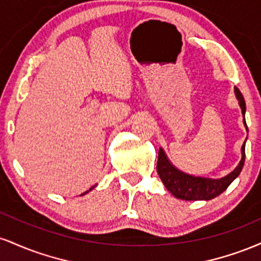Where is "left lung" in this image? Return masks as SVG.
Returning <instances> with one entry per match:
<instances>
[{
	"instance_id": "1",
	"label": "left lung",
	"mask_w": 261,
	"mask_h": 261,
	"mask_svg": "<svg viewBox=\"0 0 261 261\" xmlns=\"http://www.w3.org/2000/svg\"><path fill=\"white\" fill-rule=\"evenodd\" d=\"M236 97L238 99L239 107L242 109L244 119V126L248 131L247 122H245V101L241 91L234 87ZM245 161V141L242 146V160L238 166L236 167L233 172H230L228 175L223 176L220 179H210L202 178V176H194L181 170L176 169L172 163H170L168 157L162 148L158 152V161H157V172L160 175L162 182L164 187L168 189V191L174 195L176 199L187 200H211L222 194L227 188L229 187L230 182L241 174L243 169Z\"/></svg>"
}]
</instances>
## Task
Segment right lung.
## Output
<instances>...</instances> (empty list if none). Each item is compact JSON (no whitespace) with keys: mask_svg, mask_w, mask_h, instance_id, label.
<instances>
[{"mask_svg":"<svg viewBox=\"0 0 261 261\" xmlns=\"http://www.w3.org/2000/svg\"><path fill=\"white\" fill-rule=\"evenodd\" d=\"M93 188H94V187H92V188H91V189H89V190H88V191H91V190H92V189H93ZM88 191H86V193H85V194H87V193H88Z\"/></svg>","mask_w":261,"mask_h":261,"instance_id":"1","label":"right lung"}]
</instances>
